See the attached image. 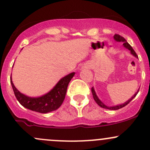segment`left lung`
Instances as JSON below:
<instances>
[{
	"mask_svg": "<svg viewBox=\"0 0 150 150\" xmlns=\"http://www.w3.org/2000/svg\"><path fill=\"white\" fill-rule=\"evenodd\" d=\"M113 38H114V40H115V41H117V42H122V43H123L122 46H123L124 48H126V49H128V51H130V53H131V54H132V55L134 56V57H135L136 58H138V56H137V54H136V52H135V51H134V50L133 49L132 47L130 46L129 43H128V42H127L126 40H125V39L123 37L120 36V35L115 34V35L113 36ZM139 91V88L138 91H137L135 93H134V95L132 96V97L131 98V99H129L128 101H126V102H124V103L118 104V105L110 106V107H109V106H107V105H106V104H104L103 102H102V101H101L100 99H99V97H98V96H97V95H96V91H95V90H94V88H93V87L91 88V92H92V94H93V99H94L95 102H96V104H97L99 106V107H102V108L107 109V110H119V109L122 108V107H125V106H126L127 104L129 103V102H131V101L133 99H134V97H135V96L137 95V93H138Z\"/></svg>",
	"mask_w": 150,
	"mask_h": 150,
	"instance_id": "obj_1",
	"label": "left lung"
}]
</instances>
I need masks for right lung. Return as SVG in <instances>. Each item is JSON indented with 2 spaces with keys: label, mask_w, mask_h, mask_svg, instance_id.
Masks as SVG:
<instances>
[{
  "label": "right lung",
  "mask_w": 150,
  "mask_h": 150,
  "mask_svg": "<svg viewBox=\"0 0 150 150\" xmlns=\"http://www.w3.org/2000/svg\"><path fill=\"white\" fill-rule=\"evenodd\" d=\"M75 72H71L63 77L54 87L46 94L37 97H31L21 93L14 86L11 76V84L14 95L19 102L25 108L40 113H48L57 110L64 102L67 89Z\"/></svg>",
  "instance_id": "right-lung-1"
}]
</instances>
